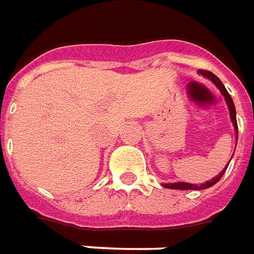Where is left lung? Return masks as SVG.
I'll return each instance as SVG.
<instances>
[{
    "instance_id": "1",
    "label": "left lung",
    "mask_w": 254,
    "mask_h": 254,
    "mask_svg": "<svg viewBox=\"0 0 254 254\" xmlns=\"http://www.w3.org/2000/svg\"><path fill=\"white\" fill-rule=\"evenodd\" d=\"M200 74L204 75L206 78H208L210 80H213L214 84L217 86L218 89H219V91L223 94V97H225V99H226L227 102V106H229V110H230V118H232V122L233 125H234V127H236V133H237L238 136V129H237V118H236V108H234V102H233L232 97H230V94L227 93V90L225 89V86H223V83L219 80V78H218L217 75H214L213 72H210V71H206V69H200L199 71ZM230 163V161H229ZM229 165V164H227ZM227 167H225V170L221 172V174L218 175V176H215L214 179L208 180V182H206V183H203V185H190V183H185V182H180V183H168V185H163L165 187V189H174V190H203V189H208V187H211V186H214L215 183H217L218 180L222 178V175L225 174V171H226Z\"/></svg>"
}]
</instances>
